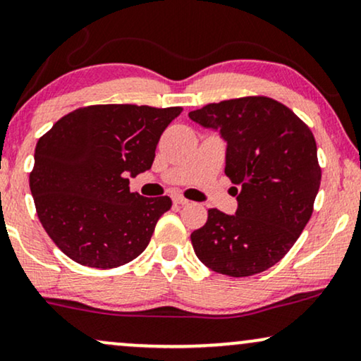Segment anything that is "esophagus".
Instances as JSON below:
<instances>
[{"instance_id": "1", "label": "esophagus", "mask_w": 361, "mask_h": 361, "mask_svg": "<svg viewBox=\"0 0 361 361\" xmlns=\"http://www.w3.org/2000/svg\"><path fill=\"white\" fill-rule=\"evenodd\" d=\"M171 200H173V203H175V204H188V203H190L188 200L183 198V196L178 195V193L173 195V196H171Z\"/></svg>"}]
</instances>
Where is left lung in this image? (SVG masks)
Instances as JSON below:
<instances>
[{
  "mask_svg": "<svg viewBox=\"0 0 361 361\" xmlns=\"http://www.w3.org/2000/svg\"><path fill=\"white\" fill-rule=\"evenodd\" d=\"M226 143L225 173L235 214L208 209L191 233L204 267L228 276L262 273L288 253L312 216L322 181L310 128L285 104L264 97L212 103L188 113Z\"/></svg>",
  "mask_w": 361,
  "mask_h": 361,
  "instance_id": "8db88e82",
  "label": "left lung"
}]
</instances>
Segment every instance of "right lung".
I'll return each mask as SVG.
<instances>
[{"label":"right lung","instance_id":"add662e5","mask_svg":"<svg viewBox=\"0 0 361 361\" xmlns=\"http://www.w3.org/2000/svg\"><path fill=\"white\" fill-rule=\"evenodd\" d=\"M180 106L94 104L54 123L35 149L30 188L47 233L73 262L116 268L147 248L168 196L130 191L128 176L149 170Z\"/></svg>","mask_w":361,"mask_h":361}]
</instances>
